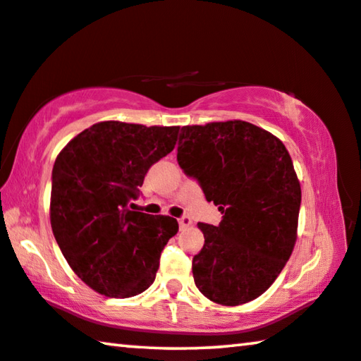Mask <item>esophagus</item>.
<instances>
[{
    "label": "esophagus",
    "instance_id": "34e87169",
    "mask_svg": "<svg viewBox=\"0 0 361 361\" xmlns=\"http://www.w3.org/2000/svg\"><path fill=\"white\" fill-rule=\"evenodd\" d=\"M178 223H180V228H188V226L192 225V220H191L190 215H183L181 219H178Z\"/></svg>",
    "mask_w": 361,
    "mask_h": 361
}]
</instances>
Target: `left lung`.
<instances>
[{
  "instance_id": "8db88e82",
  "label": "left lung",
  "mask_w": 361,
  "mask_h": 361,
  "mask_svg": "<svg viewBox=\"0 0 361 361\" xmlns=\"http://www.w3.org/2000/svg\"><path fill=\"white\" fill-rule=\"evenodd\" d=\"M176 160L223 214L216 226L197 223L204 233L192 259L197 289L228 307L257 299L297 239L302 191L288 149L267 130L228 120L183 127Z\"/></svg>"
}]
</instances>
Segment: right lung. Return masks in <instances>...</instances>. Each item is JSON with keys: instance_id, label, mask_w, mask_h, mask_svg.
Instances as JSON below:
<instances>
[{"instance_id": "obj_1", "label": "right lung", "mask_w": 361, "mask_h": 361, "mask_svg": "<svg viewBox=\"0 0 361 361\" xmlns=\"http://www.w3.org/2000/svg\"><path fill=\"white\" fill-rule=\"evenodd\" d=\"M178 131L107 120L83 130L57 156L51 228L68 265L96 293L127 299L156 279L178 221L136 212L131 201L151 165L173 151Z\"/></svg>"}]
</instances>
